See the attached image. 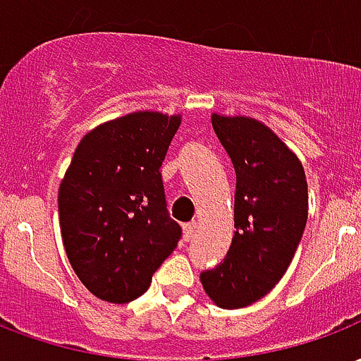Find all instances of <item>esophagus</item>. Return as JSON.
Segmentation results:
<instances>
[{"instance_id":"obj_1","label":"esophagus","mask_w":361,"mask_h":361,"mask_svg":"<svg viewBox=\"0 0 361 361\" xmlns=\"http://www.w3.org/2000/svg\"><path fill=\"white\" fill-rule=\"evenodd\" d=\"M195 229H197V224H195V221L183 224V237H185V241H189V239L193 237Z\"/></svg>"}]
</instances>
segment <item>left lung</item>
Here are the masks:
<instances>
[{"instance_id":"left-lung-1","label":"left lung","mask_w":361,"mask_h":361,"mask_svg":"<svg viewBox=\"0 0 361 361\" xmlns=\"http://www.w3.org/2000/svg\"><path fill=\"white\" fill-rule=\"evenodd\" d=\"M233 162L235 233L228 255L201 274L202 289L226 310L260 300L285 276L308 220V183L300 160L260 120L212 114Z\"/></svg>"}]
</instances>
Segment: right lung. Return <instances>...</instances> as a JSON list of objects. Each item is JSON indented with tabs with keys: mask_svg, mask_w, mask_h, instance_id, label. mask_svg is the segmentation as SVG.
<instances>
[{
	"mask_svg": "<svg viewBox=\"0 0 361 361\" xmlns=\"http://www.w3.org/2000/svg\"><path fill=\"white\" fill-rule=\"evenodd\" d=\"M181 114L135 111L82 137L59 188L66 256L85 289L130 302L181 237L170 218L160 166Z\"/></svg>",
	"mask_w": 361,
	"mask_h": 361,
	"instance_id": "add662e5",
	"label": "right lung"
}]
</instances>
